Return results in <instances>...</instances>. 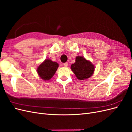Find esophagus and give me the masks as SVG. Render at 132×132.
<instances>
[{
    "label": "esophagus",
    "instance_id": "1",
    "mask_svg": "<svg viewBox=\"0 0 132 132\" xmlns=\"http://www.w3.org/2000/svg\"><path fill=\"white\" fill-rule=\"evenodd\" d=\"M68 63H64L63 64V65H64V67H68Z\"/></svg>",
    "mask_w": 132,
    "mask_h": 132
}]
</instances>
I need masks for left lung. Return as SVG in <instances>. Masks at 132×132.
Returning a JSON list of instances; mask_svg holds the SVG:
<instances>
[{
    "label": "left lung",
    "instance_id": "left-lung-1",
    "mask_svg": "<svg viewBox=\"0 0 132 132\" xmlns=\"http://www.w3.org/2000/svg\"><path fill=\"white\" fill-rule=\"evenodd\" d=\"M94 68L93 64L81 56L77 57L75 62L71 65V70L80 80L91 77L94 73Z\"/></svg>",
    "mask_w": 132,
    "mask_h": 132
}]
</instances>
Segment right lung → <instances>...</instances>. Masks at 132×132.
I'll use <instances>...</instances> for the list:
<instances>
[{"label": "right lung", "mask_w": 132, "mask_h": 132, "mask_svg": "<svg viewBox=\"0 0 132 132\" xmlns=\"http://www.w3.org/2000/svg\"><path fill=\"white\" fill-rule=\"evenodd\" d=\"M58 67V64L52 61L50 59H46L37 68V73L41 79L48 80L52 78Z\"/></svg>", "instance_id": "add662e5"}]
</instances>
